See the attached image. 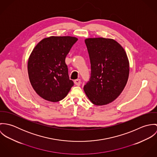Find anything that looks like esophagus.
Listing matches in <instances>:
<instances>
[{"label":"esophagus","instance_id":"esophagus-1","mask_svg":"<svg viewBox=\"0 0 157 157\" xmlns=\"http://www.w3.org/2000/svg\"><path fill=\"white\" fill-rule=\"evenodd\" d=\"M74 83H75V85H77V86H80V84H81V80H80V79H76V80H74Z\"/></svg>","mask_w":157,"mask_h":157}]
</instances>
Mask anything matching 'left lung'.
I'll list each match as a JSON object with an SVG mask.
<instances>
[{
	"mask_svg": "<svg viewBox=\"0 0 157 157\" xmlns=\"http://www.w3.org/2000/svg\"><path fill=\"white\" fill-rule=\"evenodd\" d=\"M90 62V80L84 90L94 105L115 100L124 90L129 77V64L123 48L111 39L89 38L85 40Z\"/></svg>",
	"mask_w": 157,
	"mask_h": 157,
	"instance_id": "8db88e82",
	"label": "left lung"
}]
</instances>
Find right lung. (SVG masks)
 Listing matches in <instances>:
<instances>
[{
    "instance_id": "obj_1",
    "label": "right lung",
    "mask_w": 157,
    "mask_h": 157,
    "mask_svg": "<svg viewBox=\"0 0 157 157\" xmlns=\"http://www.w3.org/2000/svg\"><path fill=\"white\" fill-rule=\"evenodd\" d=\"M77 40L70 36H51L33 49L28 62V76L33 89L46 100H62L74 86L65 58Z\"/></svg>"
}]
</instances>
